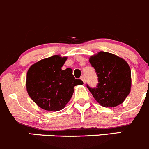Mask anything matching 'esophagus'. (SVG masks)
Wrapping results in <instances>:
<instances>
[{"mask_svg":"<svg viewBox=\"0 0 149 149\" xmlns=\"http://www.w3.org/2000/svg\"><path fill=\"white\" fill-rule=\"evenodd\" d=\"M80 79L82 81V82H84V83H85V77L82 76V77H80Z\"/></svg>","mask_w":149,"mask_h":149,"instance_id":"34e87169","label":"esophagus"}]
</instances>
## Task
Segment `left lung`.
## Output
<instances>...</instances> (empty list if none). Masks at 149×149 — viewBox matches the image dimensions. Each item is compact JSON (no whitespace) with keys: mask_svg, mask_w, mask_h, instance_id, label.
<instances>
[{"mask_svg":"<svg viewBox=\"0 0 149 149\" xmlns=\"http://www.w3.org/2000/svg\"><path fill=\"white\" fill-rule=\"evenodd\" d=\"M90 63L98 76L95 88H87L97 102L104 107H115L125 101L130 92L131 71L123 58L104 51L92 56Z\"/></svg>","mask_w":149,"mask_h":149,"instance_id":"left-lung-1","label":"left lung"}]
</instances>
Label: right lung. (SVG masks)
Listing matches in <instances>:
<instances>
[{"label": "right lung", "mask_w": 149, "mask_h": 149, "mask_svg": "<svg viewBox=\"0 0 149 149\" xmlns=\"http://www.w3.org/2000/svg\"><path fill=\"white\" fill-rule=\"evenodd\" d=\"M67 57L58 55L44 58L27 71L26 88L29 97L39 107L47 111L63 109L74 93V87L83 84L75 79L70 68L61 70Z\"/></svg>", "instance_id": "add662e5"}]
</instances>
